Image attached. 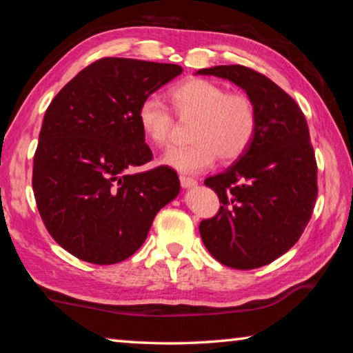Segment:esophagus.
Returning <instances> with one entry per match:
<instances>
[{"label": "esophagus", "instance_id": "obj_1", "mask_svg": "<svg viewBox=\"0 0 353 353\" xmlns=\"http://www.w3.org/2000/svg\"><path fill=\"white\" fill-rule=\"evenodd\" d=\"M179 181H181V185L183 188H191V187H196V185H198L196 179L187 177V176H181V177H179Z\"/></svg>", "mask_w": 353, "mask_h": 353}]
</instances>
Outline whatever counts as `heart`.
I'll use <instances>...</instances> for the list:
<instances>
[{
  "instance_id": "heart-1",
  "label": "heart",
  "mask_w": 353,
  "mask_h": 353,
  "mask_svg": "<svg viewBox=\"0 0 353 353\" xmlns=\"http://www.w3.org/2000/svg\"><path fill=\"white\" fill-rule=\"evenodd\" d=\"M170 101L181 119L194 118L187 146L170 149L163 163L181 172H201L214 163L234 162L252 145L259 129L254 101L244 93H229L221 83L190 79L172 87ZM139 124L152 145L168 146L176 121L171 110L157 98L141 101L137 112Z\"/></svg>"
}]
</instances>
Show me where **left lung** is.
I'll return each instance as SVG.
<instances>
[{"label": "left lung", "mask_w": 353, "mask_h": 353, "mask_svg": "<svg viewBox=\"0 0 353 353\" xmlns=\"http://www.w3.org/2000/svg\"><path fill=\"white\" fill-rule=\"evenodd\" d=\"M198 74L229 79L259 113L252 145L204 183L219 210L201 221L205 248L224 266L255 270L290 250L303 234L318 198V165L301 107L277 83L243 65H219Z\"/></svg>", "instance_id": "left-lung-1"}]
</instances>
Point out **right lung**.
Returning <instances> with one entry per match:
<instances>
[{
  "label": "right lung",
  "instance_id": "right-lung-1",
  "mask_svg": "<svg viewBox=\"0 0 353 353\" xmlns=\"http://www.w3.org/2000/svg\"><path fill=\"white\" fill-rule=\"evenodd\" d=\"M182 73L174 63L104 57L79 71L46 109L34 154L41 221L79 260L115 265L145 243L160 208L181 190L177 172L152 160L137 112Z\"/></svg>",
  "mask_w": 353,
  "mask_h": 353
}]
</instances>
